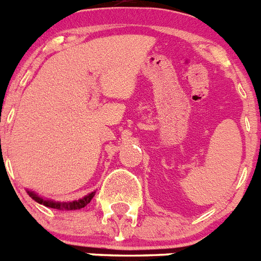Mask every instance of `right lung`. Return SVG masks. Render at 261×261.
<instances>
[{
  "instance_id": "add662e5",
  "label": "right lung",
  "mask_w": 261,
  "mask_h": 261,
  "mask_svg": "<svg viewBox=\"0 0 261 261\" xmlns=\"http://www.w3.org/2000/svg\"><path fill=\"white\" fill-rule=\"evenodd\" d=\"M27 193H29V196L31 197V199H34L36 202H39V204L48 206V208L59 209V211H78V209L85 208V206L91 201V199H93L94 196H95V192H91L80 200H74V201H68V202H60V201H55V200L44 199V197L39 196L38 193L34 192V191L27 190Z\"/></svg>"
}]
</instances>
